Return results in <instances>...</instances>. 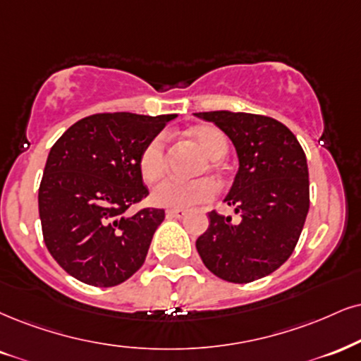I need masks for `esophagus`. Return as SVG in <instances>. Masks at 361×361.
<instances>
[{
  "label": "esophagus",
  "mask_w": 361,
  "mask_h": 361,
  "mask_svg": "<svg viewBox=\"0 0 361 361\" xmlns=\"http://www.w3.org/2000/svg\"><path fill=\"white\" fill-rule=\"evenodd\" d=\"M166 214L167 217H182L185 216V209H169Z\"/></svg>",
  "instance_id": "1"
}]
</instances>
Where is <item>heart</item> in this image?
Instances as JSON below:
<instances>
[{
    "label": "heart",
    "mask_w": 361,
    "mask_h": 361,
    "mask_svg": "<svg viewBox=\"0 0 361 361\" xmlns=\"http://www.w3.org/2000/svg\"><path fill=\"white\" fill-rule=\"evenodd\" d=\"M190 139L201 147V150L207 155L206 162L201 164L199 172L206 169L212 172L221 171V160L228 154L229 144L228 137L222 130L214 126H201L195 127L189 132ZM139 169L142 177L147 182H155L164 176L167 169V152H166V139L164 135H155L150 139L142 149L139 155ZM216 195L214 182L207 177H199L192 180H179V179H164L152 189L154 204L162 207L172 209H185L211 201Z\"/></svg>",
    "instance_id": "b5f03b06"
}]
</instances>
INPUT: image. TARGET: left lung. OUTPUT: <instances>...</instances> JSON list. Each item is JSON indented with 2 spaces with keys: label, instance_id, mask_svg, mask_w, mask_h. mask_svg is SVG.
Returning a JSON list of instances; mask_svg holds the SVG:
<instances>
[{
  "label": "left lung",
  "instance_id": "1",
  "mask_svg": "<svg viewBox=\"0 0 361 361\" xmlns=\"http://www.w3.org/2000/svg\"><path fill=\"white\" fill-rule=\"evenodd\" d=\"M233 140L239 171L224 201L241 221L209 212L195 241L206 268L229 283H251L279 268L295 251L310 209L308 164L295 133L266 115L199 112Z\"/></svg>",
  "mask_w": 361,
  "mask_h": 361
}]
</instances>
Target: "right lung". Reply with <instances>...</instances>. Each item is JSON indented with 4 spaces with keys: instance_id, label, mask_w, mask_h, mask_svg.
<instances>
[{
    "instance_id": "obj_1",
    "label": "right lung",
    "mask_w": 361,
    "mask_h": 361,
    "mask_svg": "<svg viewBox=\"0 0 361 361\" xmlns=\"http://www.w3.org/2000/svg\"><path fill=\"white\" fill-rule=\"evenodd\" d=\"M176 115L95 114L53 144L38 190L43 241L66 273L90 286L127 281L144 264L164 209L144 207L139 155Z\"/></svg>"
}]
</instances>
